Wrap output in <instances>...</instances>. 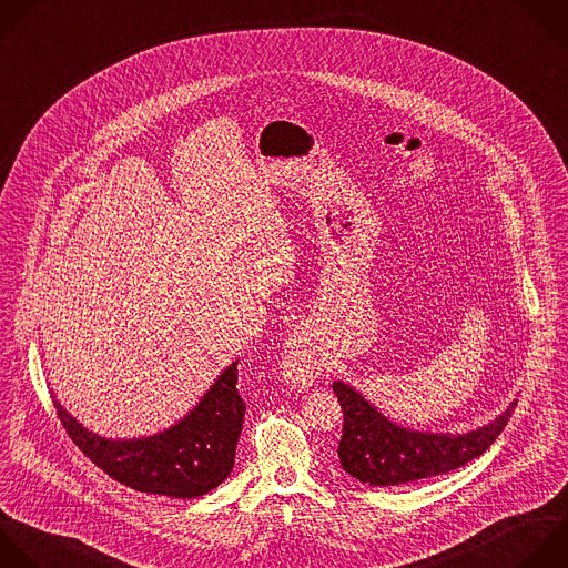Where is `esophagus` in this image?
<instances>
[{
    "label": "esophagus",
    "mask_w": 568,
    "mask_h": 568,
    "mask_svg": "<svg viewBox=\"0 0 568 568\" xmlns=\"http://www.w3.org/2000/svg\"><path fill=\"white\" fill-rule=\"evenodd\" d=\"M281 367L285 379L296 388H307L321 374L318 356L305 336V332H294L281 352Z\"/></svg>",
    "instance_id": "obj_1"
}]
</instances>
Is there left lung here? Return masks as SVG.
<instances>
[{"label":"left lung","mask_w":568,"mask_h":568,"mask_svg":"<svg viewBox=\"0 0 568 568\" xmlns=\"http://www.w3.org/2000/svg\"><path fill=\"white\" fill-rule=\"evenodd\" d=\"M332 388L343 410L341 466L367 486H399L466 466L499 437L517 406L513 399L493 422L468 433H430L393 422L345 382Z\"/></svg>","instance_id":"obj_1"}]
</instances>
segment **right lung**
I'll use <instances>...</instances> for the list:
<instances>
[{
    "instance_id": "right-lung-1",
    "label": "right lung",
    "mask_w": 568,
    "mask_h": 568,
    "mask_svg": "<svg viewBox=\"0 0 568 568\" xmlns=\"http://www.w3.org/2000/svg\"><path fill=\"white\" fill-rule=\"evenodd\" d=\"M236 384L239 358L173 426L129 439H111L84 428L51 393L69 437L109 477L140 493L192 499L214 490L234 468L245 417Z\"/></svg>"
}]
</instances>
